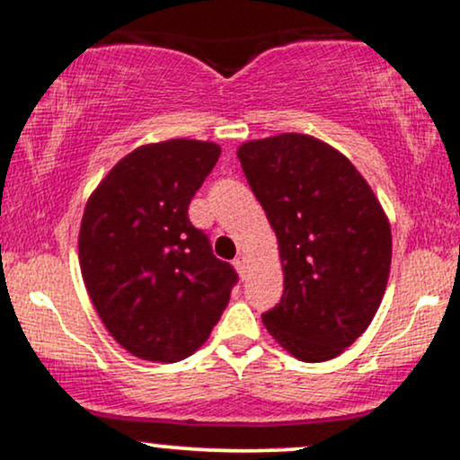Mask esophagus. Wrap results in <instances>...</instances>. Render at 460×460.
I'll return each instance as SVG.
<instances>
[{"mask_svg":"<svg viewBox=\"0 0 460 460\" xmlns=\"http://www.w3.org/2000/svg\"><path fill=\"white\" fill-rule=\"evenodd\" d=\"M234 266H235V270L240 272V277H244V274H246V268H248V260H246V255H237L235 260H234Z\"/></svg>","mask_w":460,"mask_h":460,"instance_id":"obj_1","label":"esophagus"}]
</instances>
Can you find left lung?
<instances>
[{
  "instance_id": "8db88e82",
  "label": "left lung",
  "mask_w": 460,
  "mask_h": 460,
  "mask_svg": "<svg viewBox=\"0 0 460 460\" xmlns=\"http://www.w3.org/2000/svg\"><path fill=\"white\" fill-rule=\"evenodd\" d=\"M237 157L283 266L281 303L263 324L300 361L335 358L381 307L392 266L387 216L350 160L314 136L251 140Z\"/></svg>"
}]
</instances>
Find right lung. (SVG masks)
Instances as JSON below:
<instances>
[{"label": "right lung", "mask_w": 460, "mask_h": 460, "mask_svg": "<svg viewBox=\"0 0 460 460\" xmlns=\"http://www.w3.org/2000/svg\"><path fill=\"white\" fill-rule=\"evenodd\" d=\"M220 157L203 140L138 146L105 175L79 226V268L94 309L125 350L175 363L205 344L237 274L188 218Z\"/></svg>", "instance_id": "1"}]
</instances>
